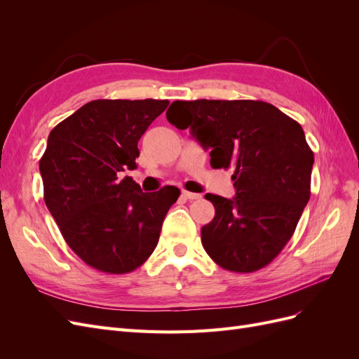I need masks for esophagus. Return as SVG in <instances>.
I'll list each match as a JSON object with an SVG mask.
<instances>
[{
  "mask_svg": "<svg viewBox=\"0 0 359 359\" xmlns=\"http://www.w3.org/2000/svg\"><path fill=\"white\" fill-rule=\"evenodd\" d=\"M182 196L189 199V201H194V199H199L201 194L198 193H191V191H187V190H182Z\"/></svg>",
  "mask_w": 359,
  "mask_h": 359,
  "instance_id": "esophagus-1",
  "label": "esophagus"
}]
</instances>
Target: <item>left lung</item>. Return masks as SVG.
<instances>
[{"mask_svg":"<svg viewBox=\"0 0 359 359\" xmlns=\"http://www.w3.org/2000/svg\"><path fill=\"white\" fill-rule=\"evenodd\" d=\"M166 118L211 149L214 169L233 168V199L205 194L215 208L201 229L205 252L233 273L266 266L292 238L310 199L314 156L302 127L259 100H177Z\"/></svg>","mask_w":359,"mask_h":359,"instance_id":"obj_1","label":"left lung"}]
</instances>
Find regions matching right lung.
Masks as SVG:
<instances>
[{
    "mask_svg": "<svg viewBox=\"0 0 359 359\" xmlns=\"http://www.w3.org/2000/svg\"><path fill=\"white\" fill-rule=\"evenodd\" d=\"M168 100H93L52 128L40 158L45 203L61 235L86 265L127 274L157 247L180 190L144 193L126 170L137 142Z\"/></svg>",
    "mask_w": 359,
    "mask_h": 359,
    "instance_id": "right-lung-1",
    "label": "right lung"
}]
</instances>
